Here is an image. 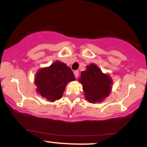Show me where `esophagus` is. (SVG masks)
I'll use <instances>...</instances> for the list:
<instances>
[{
    "mask_svg": "<svg viewBox=\"0 0 147 147\" xmlns=\"http://www.w3.org/2000/svg\"><path fill=\"white\" fill-rule=\"evenodd\" d=\"M74 75H75V78H78V77H79V71H78V70L74 71Z\"/></svg>",
    "mask_w": 147,
    "mask_h": 147,
    "instance_id": "esophagus-1",
    "label": "esophagus"
}]
</instances>
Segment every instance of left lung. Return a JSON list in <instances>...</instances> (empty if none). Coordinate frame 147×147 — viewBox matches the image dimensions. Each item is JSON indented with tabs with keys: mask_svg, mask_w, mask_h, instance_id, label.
<instances>
[{
	"mask_svg": "<svg viewBox=\"0 0 147 147\" xmlns=\"http://www.w3.org/2000/svg\"><path fill=\"white\" fill-rule=\"evenodd\" d=\"M80 82L83 85L86 100L90 102H100L109 94L112 80L108 75L103 74L94 64L87 66L81 72Z\"/></svg>",
	"mask_w": 147,
	"mask_h": 147,
	"instance_id": "left-lung-1",
	"label": "left lung"
}]
</instances>
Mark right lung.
Here are the masks:
<instances>
[{"instance_id": "add662e5", "label": "right lung", "mask_w": 147, "mask_h": 147, "mask_svg": "<svg viewBox=\"0 0 147 147\" xmlns=\"http://www.w3.org/2000/svg\"><path fill=\"white\" fill-rule=\"evenodd\" d=\"M72 69L65 63L57 61L49 67L38 71L35 84L37 92L48 101L55 102L63 96L66 84L75 80Z\"/></svg>"}]
</instances>
